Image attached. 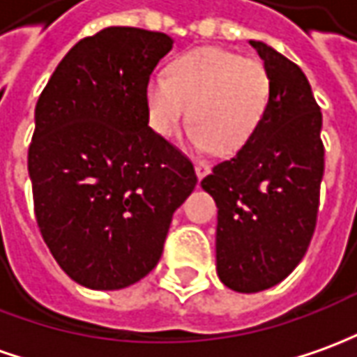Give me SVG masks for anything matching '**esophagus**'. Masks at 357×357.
<instances>
[{
  "label": "esophagus",
  "mask_w": 357,
  "mask_h": 357,
  "mask_svg": "<svg viewBox=\"0 0 357 357\" xmlns=\"http://www.w3.org/2000/svg\"><path fill=\"white\" fill-rule=\"evenodd\" d=\"M209 164L207 162H195V174H197L199 179H203L207 174H209Z\"/></svg>",
  "instance_id": "esophagus-1"
}]
</instances>
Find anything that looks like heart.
Listing matches in <instances>:
<instances>
[{
	"mask_svg": "<svg viewBox=\"0 0 357 357\" xmlns=\"http://www.w3.org/2000/svg\"><path fill=\"white\" fill-rule=\"evenodd\" d=\"M270 96V72L260 60L217 46L181 54L169 76L154 74L144 87L148 121L160 137H174L189 115V146L220 154H232L248 142Z\"/></svg>",
	"mask_w": 357,
	"mask_h": 357,
	"instance_id": "b5f03b06",
	"label": "heart"
}]
</instances>
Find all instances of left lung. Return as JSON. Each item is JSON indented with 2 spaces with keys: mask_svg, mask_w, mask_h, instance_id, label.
<instances>
[{
  "mask_svg": "<svg viewBox=\"0 0 357 357\" xmlns=\"http://www.w3.org/2000/svg\"><path fill=\"white\" fill-rule=\"evenodd\" d=\"M271 79L266 115L201 188L217 203V273L232 291L258 293L303 260L317 225L324 174L322 113L297 64L250 40Z\"/></svg>",
  "mask_w": 357,
  "mask_h": 357,
  "instance_id": "8db88e82",
  "label": "left lung"
}]
</instances>
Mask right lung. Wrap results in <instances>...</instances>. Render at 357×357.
Masks as SVG:
<instances>
[{
    "instance_id": "1",
    "label": "right lung",
    "mask_w": 357,
    "mask_h": 357,
    "mask_svg": "<svg viewBox=\"0 0 357 357\" xmlns=\"http://www.w3.org/2000/svg\"><path fill=\"white\" fill-rule=\"evenodd\" d=\"M174 46L107 26L70 48L35 109L29 178L40 234L68 278L125 289L158 264L195 169L148 127L144 87Z\"/></svg>"
}]
</instances>
